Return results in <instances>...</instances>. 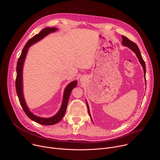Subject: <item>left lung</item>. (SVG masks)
Masks as SVG:
<instances>
[{
  "label": "left lung",
  "mask_w": 160,
  "mask_h": 160,
  "mask_svg": "<svg viewBox=\"0 0 160 160\" xmlns=\"http://www.w3.org/2000/svg\"><path fill=\"white\" fill-rule=\"evenodd\" d=\"M122 44H123V45H124V46H125V47L128 48L130 50H132L136 54V56L138 57V58L139 59V61L141 64L142 65V66L143 68L144 78H146V77H145V76H146V64H145L144 61L142 59V57L141 56V52L139 51V49L138 46L136 45V43H135L134 42H133L131 40H130L126 37H125V36H122ZM145 82H146V80H145ZM86 101V104H87V106L88 115H89V116L90 117L91 120H92V117H91V115H90V110H89V107H88V103H87V101Z\"/></svg>",
  "instance_id": "8db88e82"
}]
</instances>
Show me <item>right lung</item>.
<instances>
[{
	"label": "right lung",
	"mask_w": 160,
	"mask_h": 160,
	"mask_svg": "<svg viewBox=\"0 0 160 160\" xmlns=\"http://www.w3.org/2000/svg\"><path fill=\"white\" fill-rule=\"evenodd\" d=\"M58 30V28L56 27L45 28L42 30H41L39 32V33L35 35L32 38H30L25 45L23 49H22L21 54L18 59V61L17 62V66H16L17 75H16V92L18 94V97L20 104L28 118H30L33 121L43 125H54L62 120L66 111L67 105H68V100H69L71 92L72 91V90L77 86L78 82L77 80H74L70 82L66 87L64 91L61 106L59 111L54 116L50 118L39 117L35 115L34 114H33V112L30 111V110L29 109L25 102V99L23 95V88H22L23 87V86H22V69H23L25 60L28 51L29 49V48L32 46V45H33L34 43H37V42L43 38L45 36L48 35L51 33L56 32Z\"/></svg>",
	"instance_id": "add662e5"
}]
</instances>
